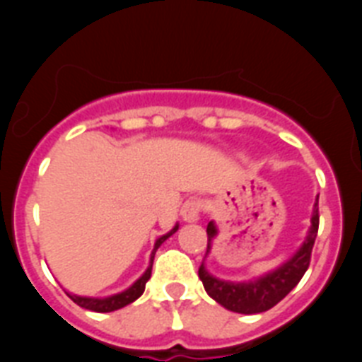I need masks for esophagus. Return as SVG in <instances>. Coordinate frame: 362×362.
<instances>
[{"label":"esophagus","instance_id":"34e87169","mask_svg":"<svg viewBox=\"0 0 362 362\" xmlns=\"http://www.w3.org/2000/svg\"><path fill=\"white\" fill-rule=\"evenodd\" d=\"M201 212H203V201L201 199H188L181 206V217L188 223L199 219Z\"/></svg>","mask_w":362,"mask_h":362}]
</instances>
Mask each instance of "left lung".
<instances>
[{
  "instance_id": "left-lung-1",
  "label": "left lung",
  "mask_w": 362,
  "mask_h": 362,
  "mask_svg": "<svg viewBox=\"0 0 362 362\" xmlns=\"http://www.w3.org/2000/svg\"><path fill=\"white\" fill-rule=\"evenodd\" d=\"M319 197L313 204L312 214V226L308 230L305 243L299 250L293 254L292 259L286 263L281 264L277 270L270 272L267 276L259 277V279L250 281V283H226V281L216 279L210 276L204 264L199 267V279L203 281V286L214 300H217L221 306H225L230 312L238 313H261L274 306L288 296L300 277L305 276V272L310 267V259H312V248L315 238H317L319 230ZM206 235H209V245H206V254L210 252V243L217 235V228L214 221H210L206 226Z\"/></svg>"
}]
</instances>
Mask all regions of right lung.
Here are the masks:
<instances>
[{"mask_svg":"<svg viewBox=\"0 0 362 362\" xmlns=\"http://www.w3.org/2000/svg\"><path fill=\"white\" fill-rule=\"evenodd\" d=\"M177 228H179V225H175L170 232L165 233V235H161V238L156 241V245H153L152 257H150V263H153V255H156V250H158L159 246H161L166 239L170 238L172 233L177 232ZM150 276H152V264L146 268L145 274H143V276L139 277V279H137L129 290H124V292H121V293H116V296L105 297V299H95V297H79V296H72V293H69V297L74 300V303H76V305H79L81 308L92 310V312H99V313L114 312V310H119V308H123V306L134 303L137 297H141V293L145 292L146 281L150 279Z\"/></svg>","mask_w":362,"mask_h":362,"instance_id":"1","label":"right lung"}]
</instances>
